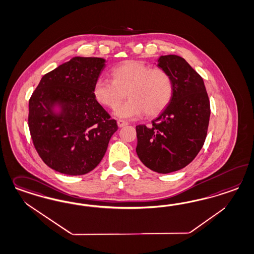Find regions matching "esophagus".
<instances>
[{"label":"esophagus","instance_id":"obj_1","mask_svg":"<svg viewBox=\"0 0 254 254\" xmlns=\"http://www.w3.org/2000/svg\"><path fill=\"white\" fill-rule=\"evenodd\" d=\"M118 126L120 127V128H123L124 126H126V125H128V123H126V122H124V121H122V120H119L118 122Z\"/></svg>","mask_w":254,"mask_h":254}]
</instances>
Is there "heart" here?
Here are the masks:
<instances>
[{
  "label": "heart",
  "instance_id": "obj_1",
  "mask_svg": "<svg viewBox=\"0 0 254 254\" xmlns=\"http://www.w3.org/2000/svg\"><path fill=\"white\" fill-rule=\"evenodd\" d=\"M111 74L113 79L97 78L92 91L99 104L109 108L116 107L127 92L130 100L115 110L120 119L160 114L172 99V79L163 69L150 68L139 61H127L116 66Z\"/></svg>",
  "mask_w": 254,
  "mask_h": 254
}]
</instances>
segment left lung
<instances>
[{
	"label": "left lung",
	"instance_id": "8db88e82",
	"mask_svg": "<svg viewBox=\"0 0 254 254\" xmlns=\"http://www.w3.org/2000/svg\"><path fill=\"white\" fill-rule=\"evenodd\" d=\"M156 64L171 76L172 99L151 127L136 126L135 149L147 168L167 174L184 168L201 150L210 106L203 78L183 58L165 55Z\"/></svg>",
	"mask_w": 254,
	"mask_h": 254
}]
</instances>
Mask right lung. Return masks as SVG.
<instances>
[{
	"instance_id": "obj_1",
	"label": "right lung",
	"mask_w": 254,
	"mask_h": 254,
	"mask_svg": "<svg viewBox=\"0 0 254 254\" xmlns=\"http://www.w3.org/2000/svg\"><path fill=\"white\" fill-rule=\"evenodd\" d=\"M106 62L72 58L45 74L29 101L33 145L44 163L57 172L79 176L93 170L118 130L92 91Z\"/></svg>"
}]
</instances>
